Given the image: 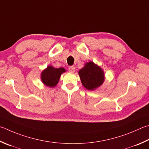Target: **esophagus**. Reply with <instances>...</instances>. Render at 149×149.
I'll return each instance as SVG.
<instances>
[{"mask_svg":"<svg viewBox=\"0 0 149 149\" xmlns=\"http://www.w3.org/2000/svg\"><path fill=\"white\" fill-rule=\"evenodd\" d=\"M68 70L70 73H74L75 71V68L74 66H70L68 68Z\"/></svg>","mask_w":149,"mask_h":149,"instance_id":"1","label":"esophagus"}]
</instances>
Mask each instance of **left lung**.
<instances>
[{
    "label": "left lung",
    "instance_id": "8db88e82",
    "mask_svg": "<svg viewBox=\"0 0 149 149\" xmlns=\"http://www.w3.org/2000/svg\"><path fill=\"white\" fill-rule=\"evenodd\" d=\"M79 75L84 87L94 91L104 81V73L100 67L93 62H88L79 71Z\"/></svg>",
    "mask_w": 149,
    "mask_h": 149
}]
</instances>
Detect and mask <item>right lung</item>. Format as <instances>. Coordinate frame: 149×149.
Listing matches in <instances>:
<instances>
[{
  "instance_id": "add662e5",
  "label": "right lung",
  "mask_w": 149,
  "mask_h": 149,
  "mask_svg": "<svg viewBox=\"0 0 149 149\" xmlns=\"http://www.w3.org/2000/svg\"><path fill=\"white\" fill-rule=\"evenodd\" d=\"M65 72L66 70L63 68H55L51 66H49L42 72V81L47 86L54 87L57 85L61 74Z\"/></svg>"
}]
</instances>
